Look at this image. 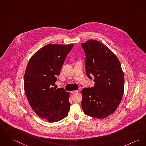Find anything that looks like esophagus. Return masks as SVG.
<instances>
[{
	"mask_svg": "<svg viewBox=\"0 0 146 146\" xmlns=\"http://www.w3.org/2000/svg\"><path fill=\"white\" fill-rule=\"evenodd\" d=\"M78 91H71V94H76V93H78Z\"/></svg>",
	"mask_w": 146,
	"mask_h": 146,
	"instance_id": "obj_1",
	"label": "esophagus"
}]
</instances>
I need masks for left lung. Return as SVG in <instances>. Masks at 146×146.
I'll return each instance as SVG.
<instances>
[{"label":"left lung","instance_id":"8db88e82","mask_svg":"<svg viewBox=\"0 0 146 146\" xmlns=\"http://www.w3.org/2000/svg\"><path fill=\"white\" fill-rule=\"evenodd\" d=\"M85 54L88 78L94 76L95 85L84 88L81 106L84 113L104 118L113 113L119 106L124 92V75L119 60L106 45L91 39L81 43Z\"/></svg>","mask_w":146,"mask_h":146}]
</instances>
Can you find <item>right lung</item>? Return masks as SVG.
<instances>
[{
    "label": "right lung",
    "mask_w": 146,
    "mask_h": 146,
    "mask_svg": "<svg viewBox=\"0 0 146 146\" xmlns=\"http://www.w3.org/2000/svg\"><path fill=\"white\" fill-rule=\"evenodd\" d=\"M73 46L49 44L32 56L25 70L24 90L30 105L37 115L50 122L68 115L70 93L53 86Z\"/></svg>",
    "instance_id": "right-lung-1"
}]
</instances>
